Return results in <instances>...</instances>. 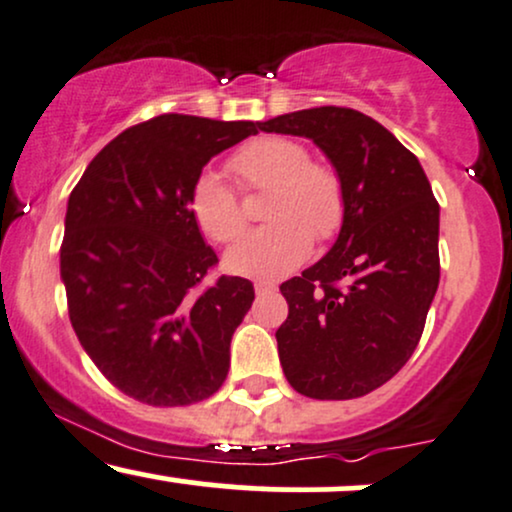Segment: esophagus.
Instances as JSON below:
<instances>
[{
	"mask_svg": "<svg viewBox=\"0 0 512 512\" xmlns=\"http://www.w3.org/2000/svg\"><path fill=\"white\" fill-rule=\"evenodd\" d=\"M254 290H256L258 297H261V294H268V292H273V290H275V285H273V282H256V287H254Z\"/></svg>",
	"mask_w": 512,
	"mask_h": 512,
	"instance_id": "1",
	"label": "esophagus"
}]
</instances>
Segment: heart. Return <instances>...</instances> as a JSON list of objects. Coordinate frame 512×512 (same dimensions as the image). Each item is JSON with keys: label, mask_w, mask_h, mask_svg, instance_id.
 <instances>
[{"label": "heart", "mask_w": 512, "mask_h": 512, "mask_svg": "<svg viewBox=\"0 0 512 512\" xmlns=\"http://www.w3.org/2000/svg\"><path fill=\"white\" fill-rule=\"evenodd\" d=\"M246 189H273L261 230L249 232L227 251L225 268L254 280H275L311 254L316 239H330L345 218L340 177L328 165L309 160L302 143L282 136L251 141L230 162ZM196 225L213 242H232L246 220L239 198L220 172H203L189 196Z\"/></svg>", "instance_id": "obj_1"}]
</instances>
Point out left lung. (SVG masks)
I'll return each instance as SVG.
<instances>
[{
    "label": "left lung",
    "instance_id": "1",
    "mask_svg": "<svg viewBox=\"0 0 512 512\" xmlns=\"http://www.w3.org/2000/svg\"><path fill=\"white\" fill-rule=\"evenodd\" d=\"M258 129L311 138L345 196L333 249L280 285L290 304L275 333L282 371L306 398H362L398 374L422 338L441 278L434 191L410 150L350 107L280 114Z\"/></svg>",
    "mask_w": 512,
    "mask_h": 512
}]
</instances>
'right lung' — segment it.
Wrapping results in <instances>:
<instances>
[{
    "instance_id": "1",
    "label": "right lung",
    "mask_w": 512,
    "mask_h": 512,
    "mask_svg": "<svg viewBox=\"0 0 512 512\" xmlns=\"http://www.w3.org/2000/svg\"><path fill=\"white\" fill-rule=\"evenodd\" d=\"M254 134V122L160 114L107 143L71 191L59 251L71 326L129 398L179 407L225 383L254 285L201 287L218 256L189 196L213 155Z\"/></svg>"
}]
</instances>
